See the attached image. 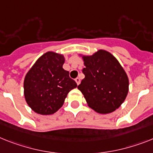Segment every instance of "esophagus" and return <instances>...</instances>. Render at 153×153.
<instances>
[{
  "mask_svg": "<svg viewBox=\"0 0 153 153\" xmlns=\"http://www.w3.org/2000/svg\"><path fill=\"white\" fill-rule=\"evenodd\" d=\"M75 82H76L77 85H79L80 84V82H81L80 79H79V78H76V79H75Z\"/></svg>",
  "mask_w": 153,
  "mask_h": 153,
  "instance_id": "esophagus-1",
  "label": "esophagus"
}]
</instances>
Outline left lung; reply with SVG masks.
<instances>
[{
  "instance_id": "left-lung-1",
  "label": "left lung",
  "mask_w": 153,
  "mask_h": 153,
  "mask_svg": "<svg viewBox=\"0 0 153 153\" xmlns=\"http://www.w3.org/2000/svg\"><path fill=\"white\" fill-rule=\"evenodd\" d=\"M82 59L85 79L78 88L92 110L102 114L114 112L128 95L129 80L125 71L116 57L104 50L82 56Z\"/></svg>"
}]
</instances>
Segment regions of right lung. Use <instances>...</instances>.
<instances>
[{"instance_id": "obj_1", "label": "right lung", "mask_w": 153, "mask_h": 153, "mask_svg": "<svg viewBox=\"0 0 153 153\" xmlns=\"http://www.w3.org/2000/svg\"><path fill=\"white\" fill-rule=\"evenodd\" d=\"M65 57L52 51L45 53L27 72L24 80V96L34 112L50 115L57 112L68 93L77 84L63 68Z\"/></svg>"}]
</instances>
